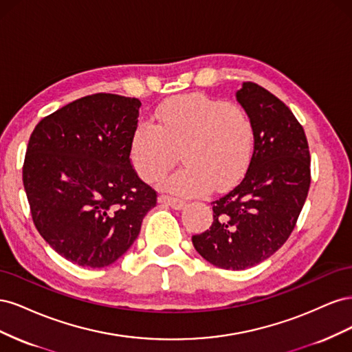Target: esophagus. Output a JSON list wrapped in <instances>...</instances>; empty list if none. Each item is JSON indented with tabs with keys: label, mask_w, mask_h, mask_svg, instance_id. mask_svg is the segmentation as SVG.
Listing matches in <instances>:
<instances>
[{
	"label": "esophagus",
	"mask_w": 352,
	"mask_h": 352,
	"mask_svg": "<svg viewBox=\"0 0 352 352\" xmlns=\"http://www.w3.org/2000/svg\"><path fill=\"white\" fill-rule=\"evenodd\" d=\"M158 202H160V204H166L168 207H172L173 210H182L185 207V202L182 199L172 198V197H167V195H160Z\"/></svg>",
	"instance_id": "34e87169"
}]
</instances>
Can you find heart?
<instances>
[{
    "label": "heart",
    "instance_id": "1",
    "mask_svg": "<svg viewBox=\"0 0 352 352\" xmlns=\"http://www.w3.org/2000/svg\"><path fill=\"white\" fill-rule=\"evenodd\" d=\"M157 124L141 122L129 144L131 162L145 182H155L177 158L185 166L162 182L184 197L223 190L247 172L255 145V126L247 110L206 94L176 95L158 105Z\"/></svg>",
    "mask_w": 352,
    "mask_h": 352
}]
</instances>
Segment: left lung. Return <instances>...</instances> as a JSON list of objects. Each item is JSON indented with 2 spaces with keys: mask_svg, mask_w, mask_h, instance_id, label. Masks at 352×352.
<instances>
[{
  "mask_svg": "<svg viewBox=\"0 0 352 352\" xmlns=\"http://www.w3.org/2000/svg\"><path fill=\"white\" fill-rule=\"evenodd\" d=\"M236 100L255 126L251 162L241 184L211 202L210 229L192 236L201 257L226 270L254 267L282 247L311 182L308 142L292 111L252 82Z\"/></svg>",
  "mask_w": 352,
  "mask_h": 352,
  "instance_id": "left-lung-1",
  "label": "left lung"
}]
</instances>
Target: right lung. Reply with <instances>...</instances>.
<instances>
[{
  "label": "right lung",
  "instance_id": "add662e5",
  "mask_svg": "<svg viewBox=\"0 0 352 352\" xmlns=\"http://www.w3.org/2000/svg\"><path fill=\"white\" fill-rule=\"evenodd\" d=\"M141 101L114 94L79 98L30 135L23 185L39 235L82 267H105L132 247L155 190L138 177L129 144Z\"/></svg>",
  "mask_w": 352,
  "mask_h": 352
}]
</instances>
